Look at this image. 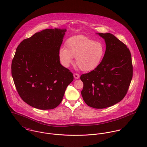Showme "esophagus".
I'll use <instances>...</instances> for the list:
<instances>
[{
  "instance_id": "esophagus-1",
  "label": "esophagus",
  "mask_w": 147,
  "mask_h": 147,
  "mask_svg": "<svg viewBox=\"0 0 147 147\" xmlns=\"http://www.w3.org/2000/svg\"><path fill=\"white\" fill-rule=\"evenodd\" d=\"M74 77L75 79H79L80 78V75L78 74H74Z\"/></svg>"
}]
</instances>
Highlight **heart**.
<instances>
[{
    "label": "heart",
    "instance_id": "obj_1",
    "mask_svg": "<svg viewBox=\"0 0 147 147\" xmlns=\"http://www.w3.org/2000/svg\"><path fill=\"white\" fill-rule=\"evenodd\" d=\"M65 47V49L61 48L59 51V59L63 66L68 67L73 62V58H75L76 64L85 72L96 68L105 52L101 43L82 35L68 38Z\"/></svg>",
    "mask_w": 147,
    "mask_h": 147
}]
</instances>
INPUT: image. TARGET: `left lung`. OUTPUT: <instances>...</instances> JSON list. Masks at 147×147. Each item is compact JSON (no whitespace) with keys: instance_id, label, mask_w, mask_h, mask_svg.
<instances>
[{"instance_id":"obj_1","label":"left lung","mask_w":147,"mask_h":147,"mask_svg":"<svg viewBox=\"0 0 147 147\" xmlns=\"http://www.w3.org/2000/svg\"><path fill=\"white\" fill-rule=\"evenodd\" d=\"M105 40L106 50L98 67L80 76L81 92L90 107L104 109L120 102L126 96L132 78L131 55L126 45L113 34L97 33Z\"/></svg>"}]
</instances>
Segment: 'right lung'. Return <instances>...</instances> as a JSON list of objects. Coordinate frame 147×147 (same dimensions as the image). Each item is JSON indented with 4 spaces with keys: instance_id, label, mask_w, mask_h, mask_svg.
Here are the masks:
<instances>
[{
    "instance_id": "right-lung-1",
    "label": "right lung",
    "mask_w": 147,
    "mask_h": 147,
    "mask_svg": "<svg viewBox=\"0 0 147 147\" xmlns=\"http://www.w3.org/2000/svg\"><path fill=\"white\" fill-rule=\"evenodd\" d=\"M66 29H48L23 40L12 62L13 82L22 100L41 110L57 107L73 74L60 63L59 51Z\"/></svg>"
}]
</instances>
